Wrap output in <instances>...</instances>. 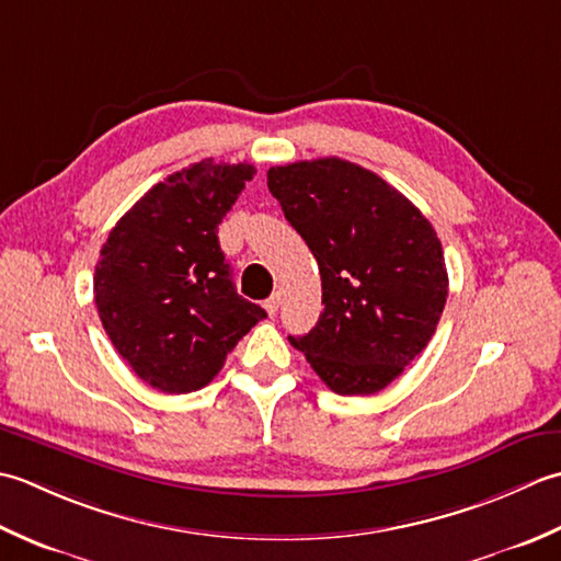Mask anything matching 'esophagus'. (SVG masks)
Returning <instances> with one entry per match:
<instances>
[{"mask_svg":"<svg viewBox=\"0 0 561 561\" xmlns=\"http://www.w3.org/2000/svg\"><path fill=\"white\" fill-rule=\"evenodd\" d=\"M278 307H280V295H278V293H276V295H271L268 300L264 302V310H266L271 317L278 312Z\"/></svg>","mask_w":561,"mask_h":561,"instance_id":"34e87169","label":"esophagus"}]
</instances>
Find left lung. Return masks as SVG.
<instances>
[{"mask_svg":"<svg viewBox=\"0 0 561 561\" xmlns=\"http://www.w3.org/2000/svg\"><path fill=\"white\" fill-rule=\"evenodd\" d=\"M268 191L317 259V327L290 344L336 394H375L436 334L448 297L440 239L373 171L324 157L268 169Z\"/></svg>","mask_w":561,"mask_h":561,"instance_id":"left-lung-1","label":"left lung"}]
</instances>
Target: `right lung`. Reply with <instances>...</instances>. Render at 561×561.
Here are the masks:
<instances>
[{"mask_svg": "<svg viewBox=\"0 0 561 561\" xmlns=\"http://www.w3.org/2000/svg\"><path fill=\"white\" fill-rule=\"evenodd\" d=\"M251 164L203 159L152 186L108 232L94 300L111 344L142 382L196 392L264 307L237 295L217 225L232 210Z\"/></svg>", "mask_w": 561, "mask_h": 561, "instance_id": "right-lung-1", "label": "right lung"}]
</instances>
